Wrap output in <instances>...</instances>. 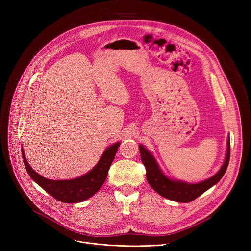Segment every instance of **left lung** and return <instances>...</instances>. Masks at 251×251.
Segmentation results:
<instances>
[{
  "mask_svg": "<svg viewBox=\"0 0 251 251\" xmlns=\"http://www.w3.org/2000/svg\"><path fill=\"white\" fill-rule=\"evenodd\" d=\"M227 146L226 159L219 172L212 178L197 184H188L180 181L178 182L167 178L162 173L153 156L142 146H139V151L141 161L147 170V179L150 185L160 195L166 197L168 200L178 202H190L207 189L214 186L225 174L230 161V138L228 139Z\"/></svg>",
  "mask_w": 251,
  "mask_h": 251,
  "instance_id": "8db88e82",
  "label": "left lung"
}]
</instances>
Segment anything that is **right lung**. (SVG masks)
I'll return each mask as SVG.
<instances>
[{
  "label": "right lung",
  "instance_id": "right-lung-1",
  "mask_svg": "<svg viewBox=\"0 0 251 251\" xmlns=\"http://www.w3.org/2000/svg\"><path fill=\"white\" fill-rule=\"evenodd\" d=\"M119 146H120V142H117L105 150L98 165L89 173L76 179L64 181L48 180L38 175L26 161L23 150H21V152L26 171L33 181H35L39 186L57 201L66 203H75L89 199L90 196L100 190L105 178H107L109 169Z\"/></svg>",
  "mask_w": 251,
  "mask_h": 251
}]
</instances>
